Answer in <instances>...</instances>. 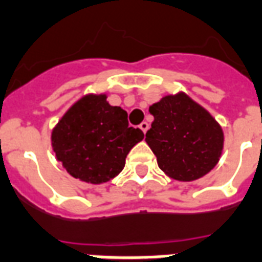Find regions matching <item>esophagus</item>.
Instances as JSON below:
<instances>
[{
  "mask_svg": "<svg viewBox=\"0 0 262 262\" xmlns=\"http://www.w3.org/2000/svg\"><path fill=\"white\" fill-rule=\"evenodd\" d=\"M139 127H140V129H141V130H143V133H144V135H145V133H147V130H148V129H149V125L147 122H141V123H140Z\"/></svg>",
  "mask_w": 262,
  "mask_h": 262,
  "instance_id": "1",
  "label": "esophagus"
}]
</instances>
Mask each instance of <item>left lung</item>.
<instances>
[{
	"label": "left lung",
	"instance_id": "8db88e82",
	"mask_svg": "<svg viewBox=\"0 0 262 262\" xmlns=\"http://www.w3.org/2000/svg\"><path fill=\"white\" fill-rule=\"evenodd\" d=\"M149 113L154 121L145 141L165 174L177 181H193L219 163L224 148L223 127L187 93L163 96Z\"/></svg>",
	"mask_w": 262,
	"mask_h": 262
}]
</instances>
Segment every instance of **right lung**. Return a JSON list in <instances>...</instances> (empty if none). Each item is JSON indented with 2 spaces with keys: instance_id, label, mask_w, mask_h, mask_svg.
I'll return each mask as SVG.
<instances>
[{
  "instance_id": "obj_1",
  "label": "right lung",
  "mask_w": 262,
  "mask_h": 262,
  "mask_svg": "<svg viewBox=\"0 0 262 262\" xmlns=\"http://www.w3.org/2000/svg\"><path fill=\"white\" fill-rule=\"evenodd\" d=\"M144 139L129 126L127 113L105 93H88L70 107L51 135L57 161L75 179L103 184L125 167L127 154Z\"/></svg>"
}]
</instances>
